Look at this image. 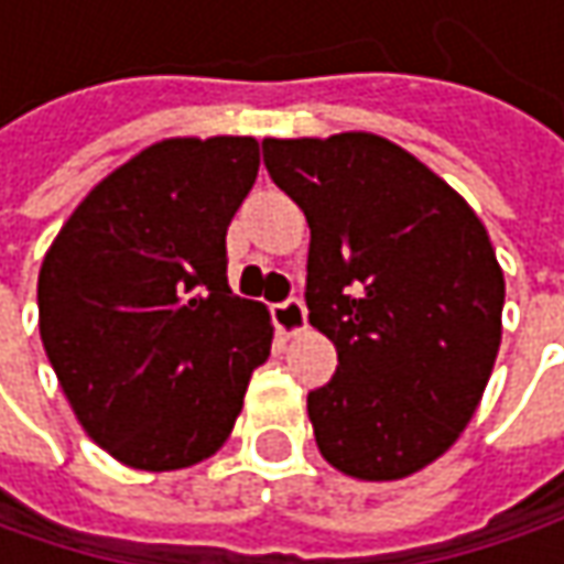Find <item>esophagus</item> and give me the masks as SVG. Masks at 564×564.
I'll use <instances>...</instances> for the list:
<instances>
[{
    "label": "esophagus",
    "instance_id": "esophagus-1",
    "mask_svg": "<svg viewBox=\"0 0 564 564\" xmlns=\"http://www.w3.org/2000/svg\"><path fill=\"white\" fill-rule=\"evenodd\" d=\"M272 319H275L279 333L289 338L301 336V333L311 329V323H307V307H304L297 297L285 301V304H275V307H272Z\"/></svg>",
    "mask_w": 564,
    "mask_h": 564
}]
</instances>
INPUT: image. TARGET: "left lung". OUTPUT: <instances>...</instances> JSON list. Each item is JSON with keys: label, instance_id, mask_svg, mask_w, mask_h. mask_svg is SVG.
Returning a JSON list of instances; mask_svg holds the SVG:
<instances>
[{"label": "left lung", "instance_id": "1", "mask_svg": "<svg viewBox=\"0 0 564 564\" xmlns=\"http://www.w3.org/2000/svg\"><path fill=\"white\" fill-rule=\"evenodd\" d=\"M311 226L307 307L338 370L307 395L319 455L370 484L462 436L502 341L506 275L487 226L414 153L370 131L263 138Z\"/></svg>", "mask_w": 564, "mask_h": 564}]
</instances>
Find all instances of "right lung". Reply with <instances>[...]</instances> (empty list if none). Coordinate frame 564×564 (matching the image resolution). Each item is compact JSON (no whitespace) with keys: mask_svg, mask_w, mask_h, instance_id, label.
Here are the masks:
<instances>
[{"mask_svg":"<svg viewBox=\"0 0 564 564\" xmlns=\"http://www.w3.org/2000/svg\"><path fill=\"white\" fill-rule=\"evenodd\" d=\"M257 138H165L109 172L36 279L40 338L84 433L134 470L216 455L270 358L272 319L228 289L226 231Z\"/></svg>","mask_w":564,"mask_h":564,"instance_id":"add662e5","label":"right lung"}]
</instances>
